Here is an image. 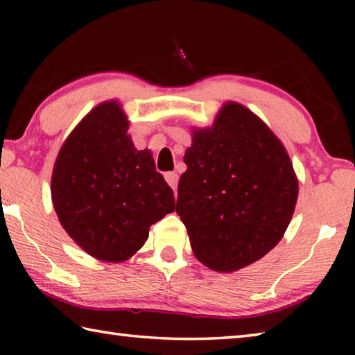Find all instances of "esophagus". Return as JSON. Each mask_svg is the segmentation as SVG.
Instances as JSON below:
<instances>
[{
	"label": "esophagus",
	"mask_w": 355,
	"mask_h": 355,
	"mask_svg": "<svg viewBox=\"0 0 355 355\" xmlns=\"http://www.w3.org/2000/svg\"><path fill=\"white\" fill-rule=\"evenodd\" d=\"M164 178H166V182L169 183L171 188L173 191H177V186H178V175H177V173L175 172H166Z\"/></svg>",
	"instance_id": "1"
}]
</instances>
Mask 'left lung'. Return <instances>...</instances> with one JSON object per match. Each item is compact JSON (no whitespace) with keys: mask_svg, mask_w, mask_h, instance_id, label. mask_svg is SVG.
Instances as JSON below:
<instances>
[{"mask_svg":"<svg viewBox=\"0 0 355 355\" xmlns=\"http://www.w3.org/2000/svg\"><path fill=\"white\" fill-rule=\"evenodd\" d=\"M191 135L177 214L197 260L218 272L239 271L284 238L297 175L279 137L238 101H225L211 127Z\"/></svg>","mask_w":355,"mask_h":355,"instance_id":"obj_1","label":"left lung"}]
</instances>
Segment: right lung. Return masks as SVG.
<instances>
[{
  "mask_svg": "<svg viewBox=\"0 0 355 355\" xmlns=\"http://www.w3.org/2000/svg\"><path fill=\"white\" fill-rule=\"evenodd\" d=\"M119 100L101 101L71 130L51 173V202L76 245L106 263L130 260L150 225L175 209L173 191L137 150Z\"/></svg>",
  "mask_w": 355,
  "mask_h": 355,
  "instance_id": "right-lung-1",
  "label": "right lung"
}]
</instances>
